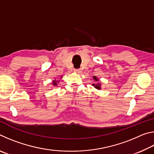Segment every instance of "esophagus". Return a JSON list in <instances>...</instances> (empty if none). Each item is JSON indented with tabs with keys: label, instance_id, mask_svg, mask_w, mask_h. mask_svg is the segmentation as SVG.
<instances>
[{
	"label": "esophagus",
	"instance_id": "esophagus-1",
	"mask_svg": "<svg viewBox=\"0 0 154 154\" xmlns=\"http://www.w3.org/2000/svg\"><path fill=\"white\" fill-rule=\"evenodd\" d=\"M82 70L81 69H75V72H77V73H78V74H80L81 72H82Z\"/></svg>",
	"mask_w": 154,
	"mask_h": 154
}]
</instances>
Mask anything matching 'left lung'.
Masks as SVG:
<instances>
[{
    "label": "left lung",
    "instance_id": "1",
    "mask_svg": "<svg viewBox=\"0 0 154 154\" xmlns=\"http://www.w3.org/2000/svg\"><path fill=\"white\" fill-rule=\"evenodd\" d=\"M93 78H94V80L95 82H98V81H99L98 78L95 77V76H93ZM92 85L96 88V89H97V90H100L101 89V84L100 83H95V84L94 83V84H92Z\"/></svg>",
    "mask_w": 154,
    "mask_h": 154
}]
</instances>
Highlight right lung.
<instances>
[{
  "mask_svg": "<svg viewBox=\"0 0 154 154\" xmlns=\"http://www.w3.org/2000/svg\"><path fill=\"white\" fill-rule=\"evenodd\" d=\"M58 83H59L58 80L54 79L53 82H52V85H54V86H57V85H58Z\"/></svg>",
  "mask_w": 154,
  "mask_h": 154,
  "instance_id": "obj_1",
  "label": "right lung"
}]
</instances>
